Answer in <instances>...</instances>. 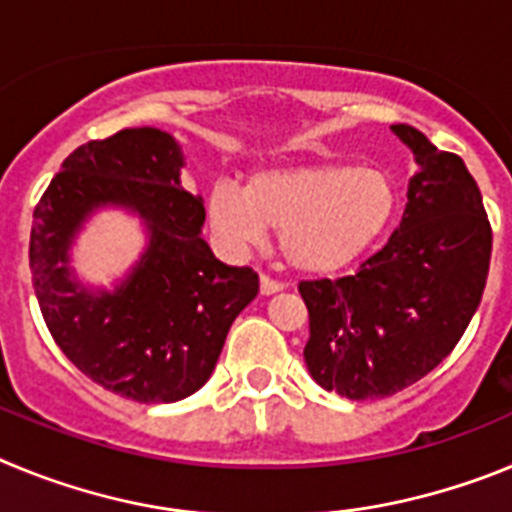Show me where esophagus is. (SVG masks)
Wrapping results in <instances>:
<instances>
[{
	"label": "esophagus",
	"instance_id": "obj_1",
	"mask_svg": "<svg viewBox=\"0 0 512 512\" xmlns=\"http://www.w3.org/2000/svg\"><path fill=\"white\" fill-rule=\"evenodd\" d=\"M284 284L277 282V279L266 277V274H261V295H274V292H282Z\"/></svg>",
	"mask_w": 512,
	"mask_h": 512
}]
</instances>
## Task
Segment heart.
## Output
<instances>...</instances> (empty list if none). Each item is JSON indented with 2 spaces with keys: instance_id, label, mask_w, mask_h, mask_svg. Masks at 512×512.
<instances>
[{
  "instance_id": "obj_1",
  "label": "heart",
  "mask_w": 512,
  "mask_h": 512,
  "mask_svg": "<svg viewBox=\"0 0 512 512\" xmlns=\"http://www.w3.org/2000/svg\"><path fill=\"white\" fill-rule=\"evenodd\" d=\"M397 187L374 166L302 164L248 176L243 192L220 184L207 197V220L228 246L279 233V253L300 274L328 277L361 259L387 233Z\"/></svg>"
}]
</instances>
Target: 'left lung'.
<instances>
[{
  "instance_id": "8db88e82",
  "label": "left lung",
  "mask_w": 512,
  "mask_h": 512,
  "mask_svg": "<svg viewBox=\"0 0 512 512\" xmlns=\"http://www.w3.org/2000/svg\"><path fill=\"white\" fill-rule=\"evenodd\" d=\"M392 133L413 151L400 228L351 277L300 282L310 315L305 364L348 400H379L433 372L477 312L492 228L477 182L456 153L410 125Z\"/></svg>"
}]
</instances>
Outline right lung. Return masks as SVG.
Returning <instances> with one entry per match:
<instances>
[{
    "label": "right lung",
    "instance_id": "1",
    "mask_svg": "<svg viewBox=\"0 0 512 512\" xmlns=\"http://www.w3.org/2000/svg\"><path fill=\"white\" fill-rule=\"evenodd\" d=\"M169 133L125 128L76 148L33 212L30 271L53 341L81 374L135 402H176L210 379L238 312L259 295L251 266H228L202 238L205 205L182 187ZM139 212L152 241L115 293L70 279V238L94 206Z\"/></svg>",
    "mask_w": 512,
    "mask_h": 512
}]
</instances>
